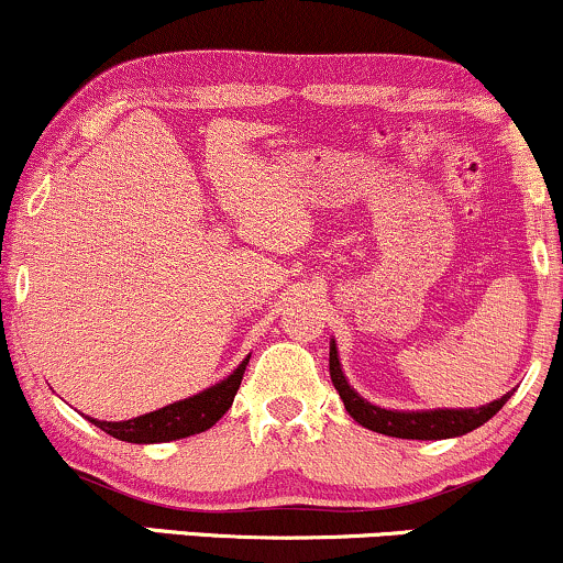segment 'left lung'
Segmentation results:
<instances>
[{
    "label": "left lung",
    "mask_w": 563,
    "mask_h": 563,
    "mask_svg": "<svg viewBox=\"0 0 563 563\" xmlns=\"http://www.w3.org/2000/svg\"><path fill=\"white\" fill-rule=\"evenodd\" d=\"M331 380L339 391V397L344 399V407L349 416L354 418L365 429L378 431V434L386 437H399V439H450L468 434V431L479 429L482 423H487L489 418L500 410L503 405L510 399V391L503 394L495 402L482 405V407H466V410H386V407H378L367 399L360 397L357 391L349 386V380L341 371L339 352H335V341H331Z\"/></svg>",
    "instance_id": "obj_1"
}]
</instances>
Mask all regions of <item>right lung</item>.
Here are the masks:
<instances>
[{
	"label": "right lung",
	"mask_w": 563,
	"mask_h": 563,
	"mask_svg": "<svg viewBox=\"0 0 563 563\" xmlns=\"http://www.w3.org/2000/svg\"><path fill=\"white\" fill-rule=\"evenodd\" d=\"M249 360L251 354L230 373L228 378L209 386V389L192 394V397L187 399H179V402L161 407V410L145 412V416L132 418V421H97V418H87V421L106 431V434L121 439V442L134 444L172 442V439L200 434V431L211 429V426H214L232 407V399H235L238 389H241V380Z\"/></svg>",
	"instance_id": "obj_1"
}]
</instances>
